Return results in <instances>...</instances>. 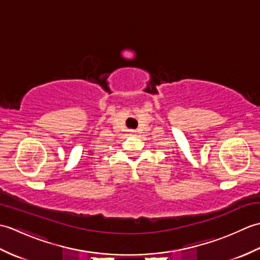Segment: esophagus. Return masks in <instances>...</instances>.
Segmentation results:
<instances>
[{
	"mask_svg": "<svg viewBox=\"0 0 260 260\" xmlns=\"http://www.w3.org/2000/svg\"><path fill=\"white\" fill-rule=\"evenodd\" d=\"M131 133H132V134H134V131H131Z\"/></svg>",
	"mask_w": 260,
	"mask_h": 260,
	"instance_id": "obj_1",
	"label": "esophagus"
}]
</instances>
